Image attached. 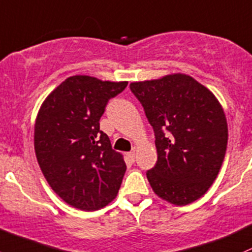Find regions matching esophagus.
I'll list each match as a JSON object with an SVG mask.
<instances>
[{
	"instance_id": "obj_1",
	"label": "esophagus",
	"mask_w": 252,
	"mask_h": 252,
	"mask_svg": "<svg viewBox=\"0 0 252 252\" xmlns=\"http://www.w3.org/2000/svg\"><path fill=\"white\" fill-rule=\"evenodd\" d=\"M127 156H128V158L131 159L132 162H133L134 159H136V150H134V149H133V150H132V151H129V153L127 154Z\"/></svg>"
}]
</instances>
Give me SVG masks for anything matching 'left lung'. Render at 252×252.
Segmentation results:
<instances>
[{"instance_id":"obj_1","label":"left lung","mask_w":252,"mask_h":252,"mask_svg":"<svg viewBox=\"0 0 252 252\" xmlns=\"http://www.w3.org/2000/svg\"><path fill=\"white\" fill-rule=\"evenodd\" d=\"M155 133L158 161L147 172L154 192L173 204L202 197L216 179L228 139L216 97L190 75L129 84Z\"/></svg>"}]
</instances>
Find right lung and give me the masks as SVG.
I'll use <instances>...</instances> for the list:
<instances>
[{
    "instance_id": "obj_1",
    "label": "right lung",
    "mask_w": 252,
    "mask_h": 252,
    "mask_svg": "<svg viewBox=\"0 0 252 252\" xmlns=\"http://www.w3.org/2000/svg\"><path fill=\"white\" fill-rule=\"evenodd\" d=\"M127 82L69 77L47 97L34 125V151L48 184L72 207L98 210L118 194L126 163L99 129L108 101Z\"/></svg>"
}]
</instances>
